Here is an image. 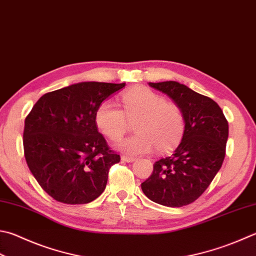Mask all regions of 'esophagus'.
<instances>
[{
    "instance_id": "1",
    "label": "esophagus",
    "mask_w": 256,
    "mask_h": 256,
    "mask_svg": "<svg viewBox=\"0 0 256 256\" xmlns=\"http://www.w3.org/2000/svg\"><path fill=\"white\" fill-rule=\"evenodd\" d=\"M122 160L124 162H132L136 160V158L134 157H129V156H122Z\"/></svg>"
}]
</instances>
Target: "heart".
<instances>
[{
  "mask_svg": "<svg viewBox=\"0 0 256 256\" xmlns=\"http://www.w3.org/2000/svg\"><path fill=\"white\" fill-rule=\"evenodd\" d=\"M122 110L104 101L96 112V122L101 132L112 140H119L134 122L136 134L118 144L128 155L170 150L185 132V117L176 104L148 88H136L122 96Z\"/></svg>",
  "mask_w": 256,
  "mask_h": 256,
  "instance_id": "b5f03b06",
  "label": "heart"
}]
</instances>
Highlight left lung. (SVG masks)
I'll use <instances>...</instances> for the list:
<instances>
[{"label":"left lung","mask_w":256,"mask_h":256,"mask_svg":"<svg viewBox=\"0 0 256 256\" xmlns=\"http://www.w3.org/2000/svg\"><path fill=\"white\" fill-rule=\"evenodd\" d=\"M182 109L185 132L172 155L154 164L142 184L149 200L168 207L192 203L206 190L224 162L228 122L220 106L176 81L149 82Z\"/></svg>","instance_id":"left-lung-1"}]
</instances>
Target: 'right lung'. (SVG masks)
<instances>
[{
	"label": "right lung",
	"instance_id": "add662e5",
	"mask_svg": "<svg viewBox=\"0 0 256 256\" xmlns=\"http://www.w3.org/2000/svg\"><path fill=\"white\" fill-rule=\"evenodd\" d=\"M126 84L79 82L43 94L24 122L28 168L52 198L86 204L104 190L110 167L120 156L98 132L96 112Z\"/></svg>",
	"mask_w": 256,
	"mask_h": 256
}]
</instances>
